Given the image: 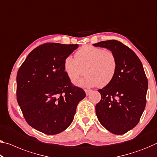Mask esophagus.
<instances>
[{
  "label": "esophagus",
  "mask_w": 157,
  "mask_h": 157,
  "mask_svg": "<svg viewBox=\"0 0 157 157\" xmlns=\"http://www.w3.org/2000/svg\"><path fill=\"white\" fill-rule=\"evenodd\" d=\"M85 92H86V95H88L89 94H90L91 92H92V90H90V89H86Z\"/></svg>",
  "instance_id": "esophagus-1"
}]
</instances>
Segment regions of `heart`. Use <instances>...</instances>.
Listing matches in <instances>:
<instances>
[{
  "instance_id": "b5f03b06",
  "label": "heart",
  "mask_w": 157,
  "mask_h": 157,
  "mask_svg": "<svg viewBox=\"0 0 157 157\" xmlns=\"http://www.w3.org/2000/svg\"><path fill=\"white\" fill-rule=\"evenodd\" d=\"M64 60V70L71 81H76L86 72L87 75L75 83L80 87L105 86L113 80L117 69L114 54L109 50L87 45Z\"/></svg>"
}]
</instances>
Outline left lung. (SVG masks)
I'll return each mask as SVG.
<instances>
[{
  "instance_id": "left-lung-1",
  "label": "left lung",
  "mask_w": 157,
  "mask_h": 157,
  "mask_svg": "<svg viewBox=\"0 0 157 157\" xmlns=\"http://www.w3.org/2000/svg\"><path fill=\"white\" fill-rule=\"evenodd\" d=\"M114 54L117 69L113 80L98 90L101 100L95 106L99 121L115 135L127 132L138 124L146 105L148 81L136 54L118 40L93 44Z\"/></svg>"
}]
</instances>
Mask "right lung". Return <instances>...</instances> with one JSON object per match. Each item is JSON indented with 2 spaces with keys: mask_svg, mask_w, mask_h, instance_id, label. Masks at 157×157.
Segmentation results:
<instances>
[{
  "mask_svg": "<svg viewBox=\"0 0 157 157\" xmlns=\"http://www.w3.org/2000/svg\"><path fill=\"white\" fill-rule=\"evenodd\" d=\"M78 44L49 43L28 55L17 75V100L28 124L47 135L64 131L73 121L86 93L72 86L64 60Z\"/></svg>",
  "mask_w": 157,
  "mask_h": 157,
  "instance_id": "obj_1",
  "label": "right lung"
}]
</instances>
